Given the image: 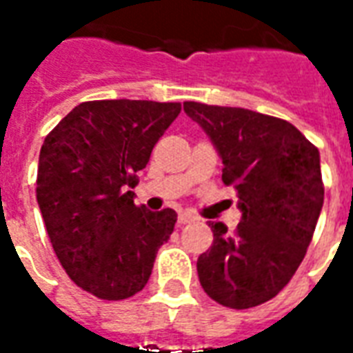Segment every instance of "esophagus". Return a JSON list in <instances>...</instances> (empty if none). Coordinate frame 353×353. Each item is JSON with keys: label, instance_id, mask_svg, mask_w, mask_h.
I'll return each mask as SVG.
<instances>
[{"label": "esophagus", "instance_id": "obj_1", "mask_svg": "<svg viewBox=\"0 0 353 353\" xmlns=\"http://www.w3.org/2000/svg\"><path fill=\"white\" fill-rule=\"evenodd\" d=\"M193 221H197V217L193 216V214H190V212H182V214H179V225H180V227H182V225L193 223Z\"/></svg>", "mask_w": 353, "mask_h": 353}]
</instances>
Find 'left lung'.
Here are the masks:
<instances>
[{"label": "left lung", "instance_id": "1", "mask_svg": "<svg viewBox=\"0 0 353 353\" xmlns=\"http://www.w3.org/2000/svg\"><path fill=\"white\" fill-rule=\"evenodd\" d=\"M223 161L238 192L234 232L210 223L214 242L199 256L201 287L230 309L275 298L303 261L324 205L318 148L294 124L243 108L184 102Z\"/></svg>", "mask_w": 353, "mask_h": 353}]
</instances>
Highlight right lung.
Listing matches in <instances>:
<instances>
[{
    "label": "right lung",
    "instance_id": "obj_1",
    "mask_svg": "<svg viewBox=\"0 0 353 353\" xmlns=\"http://www.w3.org/2000/svg\"><path fill=\"white\" fill-rule=\"evenodd\" d=\"M179 102L92 100L76 105L44 139L37 201L68 277L100 299L147 285L176 212L134 205L137 171L180 113Z\"/></svg>",
    "mask_w": 353,
    "mask_h": 353
}]
</instances>
